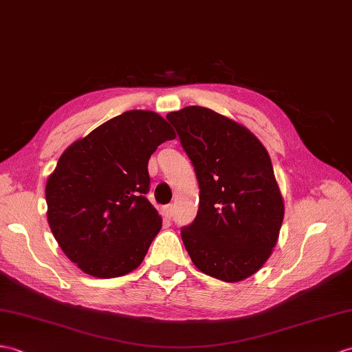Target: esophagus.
<instances>
[{
    "mask_svg": "<svg viewBox=\"0 0 352 352\" xmlns=\"http://www.w3.org/2000/svg\"><path fill=\"white\" fill-rule=\"evenodd\" d=\"M163 211H165V216H166V219H173L174 217V206L173 204H169V206H166L165 208H163Z\"/></svg>",
    "mask_w": 352,
    "mask_h": 352,
    "instance_id": "esophagus-1",
    "label": "esophagus"
}]
</instances>
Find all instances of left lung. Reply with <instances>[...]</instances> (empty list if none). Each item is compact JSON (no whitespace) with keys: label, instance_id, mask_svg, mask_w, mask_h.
<instances>
[{"label":"left lung","instance_id":"8db88e82","mask_svg":"<svg viewBox=\"0 0 352 352\" xmlns=\"http://www.w3.org/2000/svg\"><path fill=\"white\" fill-rule=\"evenodd\" d=\"M199 184L195 220L182 239L195 267L223 282L255 274L272 255L283 220V199L272 160L239 122L202 108L170 112Z\"/></svg>","mask_w":352,"mask_h":352}]
</instances>
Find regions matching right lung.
<instances>
[{"mask_svg":"<svg viewBox=\"0 0 352 352\" xmlns=\"http://www.w3.org/2000/svg\"><path fill=\"white\" fill-rule=\"evenodd\" d=\"M174 138L159 113L127 111L61 154L46 183L47 222L84 273L111 279L141 265L162 228L146 199L148 160Z\"/></svg>","mask_w":352,"mask_h":352,"instance_id":"1","label":"right lung"}]
</instances>
